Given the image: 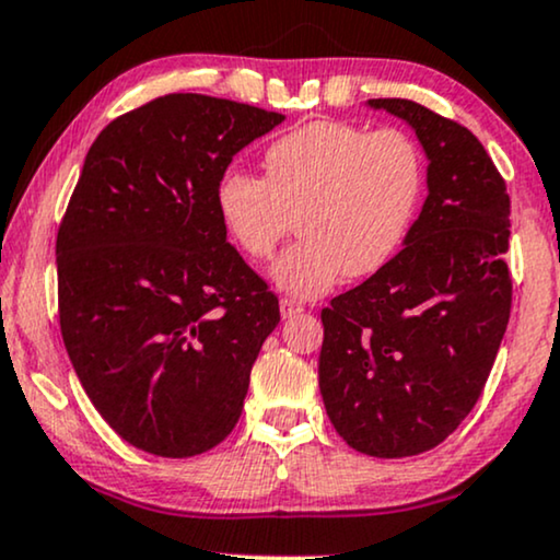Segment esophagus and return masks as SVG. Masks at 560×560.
Here are the masks:
<instances>
[{"instance_id": "obj_1", "label": "esophagus", "mask_w": 560, "mask_h": 560, "mask_svg": "<svg viewBox=\"0 0 560 560\" xmlns=\"http://www.w3.org/2000/svg\"><path fill=\"white\" fill-rule=\"evenodd\" d=\"M280 312H282V316H285V319H291V316L303 312V306H301L299 301H293V299H282L280 301Z\"/></svg>"}]
</instances>
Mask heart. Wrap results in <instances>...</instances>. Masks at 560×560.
Segmentation results:
<instances>
[{"label": "heart", "mask_w": 560, "mask_h": 560, "mask_svg": "<svg viewBox=\"0 0 560 560\" xmlns=\"http://www.w3.org/2000/svg\"><path fill=\"white\" fill-rule=\"evenodd\" d=\"M265 178L228 171L215 186L218 218L241 254L265 261L293 215L301 238L272 269L295 299H319L348 278H365L397 254L425 186L418 142L402 129L308 121L265 150Z\"/></svg>", "instance_id": "obj_1"}]
</instances>
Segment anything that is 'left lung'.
Returning a JSON list of instances; mask_svg holds the SVG:
<instances>
[{"label": "left lung", "mask_w": 560, "mask_h": 560, "mask_svg": "<svg viewBox=\"0 0 560 560\" xmlns=\"http://www.w3.org/2000/svg\"><path fill=\"white\" fill-rule=\"evenodd\" d=\"M428 197L405 248L322 308L319 389L345 444L378 459L439 446L470 416L512 314L506 182L478 137L407 98Z\"/></svg>", "instance_id": "1"}]
</instances>
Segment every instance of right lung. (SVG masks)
<instances>
[{
  "instance_id": "obj_1",
  "label": "right lung",
  "mask_w": 560,
  "mask_h": 560,
  "mask_svg": "<svg viewBox=\"0 0 560 560\" xmlns=\"http://www.w3.org/2000/svg\"><path fill=\"white\" fill-rule=\"evenodd\" d=\"M282 119L168 93L90 144L57 233L59 327L90 402L142 452L195 457L238 423L280 306L225 241L215 186Z\"/></svg>"
}]
</instances>
